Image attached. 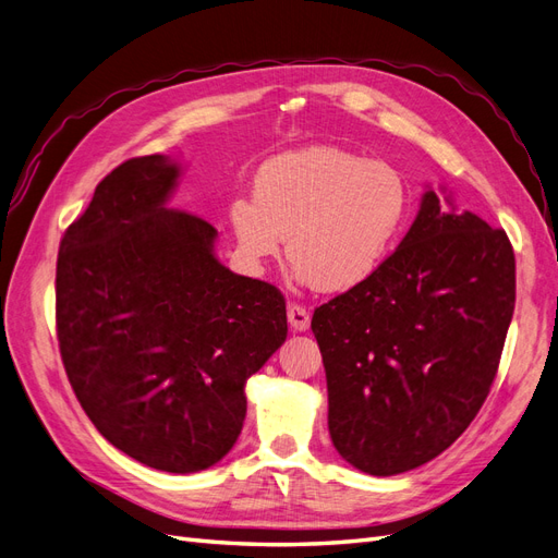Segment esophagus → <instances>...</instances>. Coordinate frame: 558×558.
<instances>
[{
	"label": "esophagus",
	"mask_w": 558,
	"mask_h": 558,
	"mask_svg": "<svg viewBox=\"0 0 558 558\" xmlns=\"http://www.w3.org/2000/svg\"><path fill=\"white\" fill-rule=\"evenodd\" d=\"M286 312H289V324H291V330L302 332V330H307V328H310V324H312V316H310V312H307L305 307L298 305V302H289V307H286Z\"/></svg>",
	"instance_id": "obj_1"
}]
</instances>
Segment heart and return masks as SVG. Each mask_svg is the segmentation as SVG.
Here are the masks:
<instances>
[{"mask_svg": "<svg viewBox=\"0 0 558 558\" xmlns=\"http://www.w3.org/2000/svg\"><path fill=\"white\" fill-rule=\"evenodd\" d=\"M408 214L410 189L396 167L310 146L263 162L253 197L230 205V226L251 265L279 256L289 234L295 277L344 293L379 272Z\"/></svg>", "mask_w": 558, "mask_h": 558, "instance_id": "heart-1", "label": "heart"}]
</instances>
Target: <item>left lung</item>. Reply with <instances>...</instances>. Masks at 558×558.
<instances>
[{
  "label": "left lung",
  "mask_w": 558,
  "mask_h": 558,
  "mask_svg": "<svg viewBox=\"0 0 558 558\" xmlns=\"http://www.w3.org/2000/svg\"><path fill=\"white\" fill-rule=\"evenodd\" d=\"M514 289L505 230L426 191L379 272L312 316L328 430L347 463L400 475L470 426L498 373Z\"/></svg>",
  "instance_id": "8db88e82"
}]
</instances>
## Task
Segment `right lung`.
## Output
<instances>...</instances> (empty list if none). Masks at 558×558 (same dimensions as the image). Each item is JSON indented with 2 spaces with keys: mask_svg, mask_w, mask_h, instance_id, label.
<instances>
[{
  "mask_svg": "<svg viewBox=\"0 0 558 558\" xmlns=\"http://www.w3.org/2000/svg\"><path fill=\"white\" fill-rule=\"evenodd\" d=\"M179 174L170 156H144L97 183L60 242L56 320L95 428L134 461L185 475L238 442L246 379L289 326L279 289L230 272L216 228L167 207Z\"/></svg>",
  "mask_w": 558,
  "mask_h": 558,
  "instance_id": "right-lung-1",
  "label": "right lung"
}]
</instances>
